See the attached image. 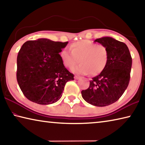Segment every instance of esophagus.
Segmentation results:
<instances>
[{"label":"esophagus","mask_w":145,"mask_h":145,"mask_svg":"<svg viewBox=\"0 0 145 145\" xmlns=\"http://www.w3.org/2000/svg\"><path fill=\"white\" fill-rule=\"evenodd\" d=\"M74 78H75V79H76V80H78V79H79V78H80V77H79V76H78V75H75Z\"/></svg>","instance_id":"obj_1"}]
</instances>
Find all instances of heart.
<instances>
[{"instance_id": "heart-1", "label": "heart", "mask_w": 145, "mask_h": 145, "mask_svg": "<svg viewBox=\"0 0 145 145\" xmlns=\"http://www.w3.org/2000/svg\"><path fill=\"white\" fill-rule=\"evenodd\" d=\"M70 50L64 49L61 52V58L64 65L72 68L78 62L80 63L72 71L78 74L96 75L102 72L106 66L109 52L104 45H98L92 41L83 40L73 43Z\"/></svg>"}]
</instances>
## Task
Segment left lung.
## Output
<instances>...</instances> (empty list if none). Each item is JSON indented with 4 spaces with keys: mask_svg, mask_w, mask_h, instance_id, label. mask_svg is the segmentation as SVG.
I'll use <instances>...</instances> for the list:
<instances>
[{
    "mask_svg": "<svg viewBox=\"0 0 145 145\" xmlns=\"http://www.w3.org/2000/svg\"><path fill=\"white\" fill-rule=\"evenodd\" d=\"M104 45L109 59L104 70L92 78L89 87L81 91L85 101L95 106L104 107L116 102L129 84L132 57L125 43L111 37L95 40Z\"/></svg>",
    "mask_w": 145,
    "mask_h": 145,
    "instance_id": "1",
    "label": "left lung"
}]
</instances>
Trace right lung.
I'll return each instance as SVG.
<instances>
[{"instance_id": "add662e5", "label": "right lung", "mask_w": 145, "mask_h": 145, "mask_svg": "<svg viewBox=\"0 0 145 145\" xmlns=\"http://www.w3.org/2000/svg\"><path fill=\"white\" fill-rule=\"evenodd\" d=\"M68 43L40 38L23 44L17 56L16 79L27 99L41 105L61 99L66 83L74 79L59 54Z\"/></svg>"}]
</instances>
